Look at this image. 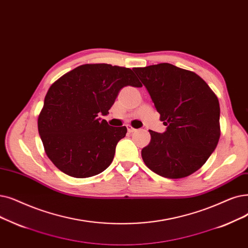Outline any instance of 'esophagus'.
Instances as JSON below:
<instances>
[{"label": "esophagus", "mask_w": 248, "mask_h": 248, "mask_svg": "<svg viewBox=\"0 0 248 248\" xmlns=\"http://www.w3.org/2000/svg\"><path fill=\"white\" fill-rule=\"evenodd\" d=\"M127 131L130 132V133H134V132H136L137 130H136V128H134L132 125L128 124V125H127Z\"/></svg>", "instance_id": "esophagus-1"}]
</instances>
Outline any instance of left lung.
I'll return each instance as SVG.
<instances>
[{"mask_svg":"<svg viewBox=\"0 0 248 248\" xmlns=\"http://www.w3.org/2000/svg\"><path fill=\"white\" fill-rule=\"evenodd\" d=\"M160 113L166 131H149L142 149L149 169L166 178H184L199 170L220 139L218 97L199 75L163 62L135 68Z\"/></svg>","mask_w":248,"mask_h":248,"instance_id":"8db88e82","label":"left lung"}]
</instances>
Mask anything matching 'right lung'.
<instances>
[{
	"mask_svg": "<svg viewBox=\"0 0 248 248\" xmlns=\"http://www.w3.org/2000/svg\"><path fill=\"white\" fill-rule=\"evenodd\" d=\"M125 86L142 87L134 72L108 63H86L53 83L38 115V133L51 162L76 178L108 167L125 126H110L106 115Z\"/></svg>",
	"mask_w": 248,
	"mask_h": 248,
	"instance_id": "1",
	"label": "right lung"
}]
</instances>
